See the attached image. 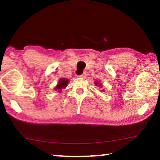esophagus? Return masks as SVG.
Returning <instances> with one entry per match:
<instances>
[{
  "mask_svg": "<svg viewBox=\"0 0 160 160\" xmlns=\"http://www.w3.org/2000/svg\"><path fill=\"white\" fill-rule=\"evenodd\" d=\"M87 76H88V72H83V73H82V75H79V78H86Z\"/></svg>",
  "mask_w": 160,
  "mask_h": 160,
  "instance_id": "obj_1",
  "label": "esophagus"
}]
</instances>
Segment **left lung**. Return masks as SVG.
Here are the masks:
<instances>
[{"mask_svg": "<svg viewBox=\"0 0 160 160\" xmlns=\"http://www.w3.org/2000/svg\"><path fill=\"white\" fill-rule=\"evenodd\" d=\"M94 85H95L96 86L101 87V88H102V84H101V83H99V82H97V81H96V82H94Z\"/></svg>", "mask_w": 160, "mask_h": 160, "instance_id": "8db88e82", "label": "left lung"}]
</instances>
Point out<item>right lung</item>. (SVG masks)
Listing matches in <instances>:
<instances>
[{
	"label": "right lung",
	"instance_id": "add662e5",
	"mask_svg": "<svg viewBox=\"0 0 160 160\" xmlns=\"http://www.w3.org/2000/svg\"><path fill=\"white\" fill-rule=\"evenodd\" d=\"M68 83V80L66 79V78H61V79L59 80V82L57 84V85L55 88V90H58V92L62 91V89L66 88Z\"/></svg>",
	"mask_w": 160,
	"mask_h": 160
}]
</instances>
